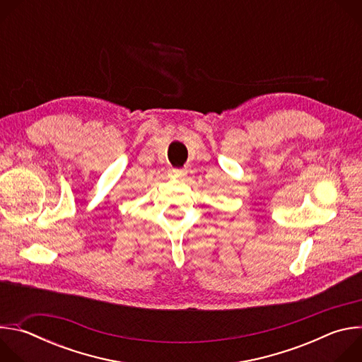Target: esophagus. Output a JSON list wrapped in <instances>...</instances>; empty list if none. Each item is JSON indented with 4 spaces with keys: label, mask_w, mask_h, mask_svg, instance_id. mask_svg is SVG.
<instances>
[{
    "label": "esophagus",
    "mask_w": 362,
    "mask_h": 362,
    "mask_svg": "<svg viewBox=\"0 0 362 362\" xmlns=\"http://www.w3.org/2000/svg\"><path fill=\"white\" fill-rule=\"evenodd\" d=\"M169 177L170 179H183L186 176V172L185 170H177V169H172L169 170Z\"/></svg>",
    "instance_id": "1"
}]
</instances>
